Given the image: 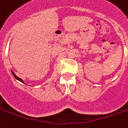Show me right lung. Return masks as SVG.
<instances>
[{"label": "right lung", "instance_id": "right-lung-1", "mask_svg": "<svg viewBox=\"0 0 128 128\" xmlns=\"http://www.w3.org/2000/svg\"><path fill=\"white\" fill-rule=\"evenodd\" d=\"M11 72H12V74H13V75H14V77H15V78H16V79H17V80H18V81H21V82H22V83H24V81H23V80H22V78H20V77H18V76H16V74L14 73V72L12 71V70H11Z\"/></svg>", "mask_w": 128, "mask_h": 128}]
</instances>
